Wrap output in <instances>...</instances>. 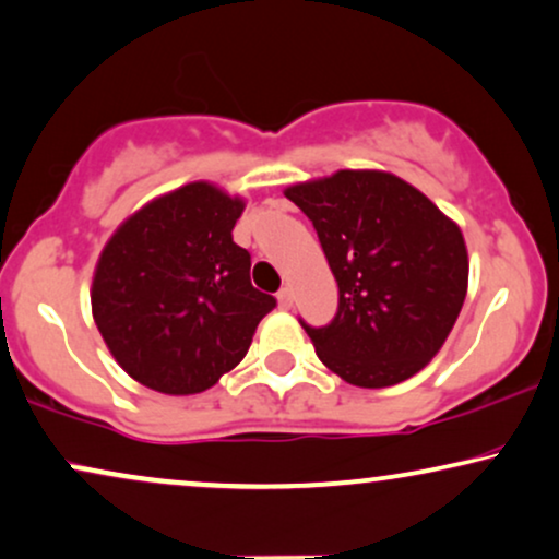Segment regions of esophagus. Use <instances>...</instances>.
I'll return each mask as SVG.
<instances>
[{"label": "esophagus", "instance_id": "1", "mask_svg": "<svg viewBox=\"0 0 559 559\" xmlns=\"http://www.w3.org/2000/svg\"><path fill=\"white\" fill-rule=\"evenodd\" d=\"M277 300H280V306H282V308H293V302H295L293 289H289V287H282L280 293H277Z\"/></svg>", "mask_w": 559, "mask_h": 559}]
</instances>
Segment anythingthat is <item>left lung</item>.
Wrapping results in <instances>:
<instances>
[{"label": "left lung", "instance_id": "1", "mask_svg": "<svg viewBox=\"0 0 559 559\" xmlns=\"http://www.w3.org/2000/svg\"><path fill=\"white\" fill-rule=\"evenodd\" d=\"M285 198L313 221L338 285L329 325L306 321L318 359L357 388L408 380L447 342L467 295V246L454 221L401 177L342 169Z\"/></svg>", "mask_w": 559, "mask_h": 559}]
</instances>
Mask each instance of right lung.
<instances>
[{"label":"right lung","instance_id":"obj_1","mask_svg":"<svg viewBox=\"0 0 559 559\" xmlns=\"http://www.w3.org/2000/svg\"><path fill=\"white\" fill-rule=\"evenodd\" d=\"M243 205L215 185H185L130 215L99 253L94 323L141 385L166 395L213 388L277 306L251 285V253L230 236Z\"/></svg>","mask_w":559,"mask_h":559}]
</instances>
